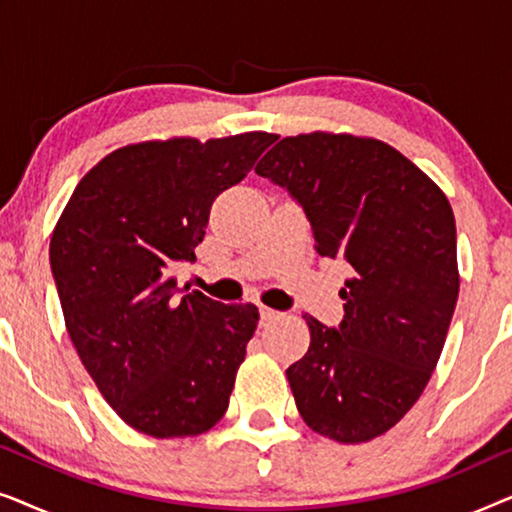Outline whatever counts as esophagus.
I'll return each mask as SVG.
<instances>
[{"mask_svg": "<svg viewBox=\"0 0 512 512\" xmlns=\"http://www.w3.org/2000/svg\"><path fill=\"white\" fill-rule=\"evenodd\" d=\"M258 312H261V324H268V321H272V319L277 317V312L270 310V307H265V305L258 307Z\"/></svg>", "mask_w": 512, "mask_h": 512, "instance_id": "1", "label": "esophagus"}]
</instances>
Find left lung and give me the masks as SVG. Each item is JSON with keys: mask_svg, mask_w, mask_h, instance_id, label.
<instances>
[{"mask_svg": "<svg viewBox=\"0 0 512 512\" xmlns=\"http://www.w3.org/2000/svg\"><path fill=\"white\" fill-rule=\"evenodd\" d=\"M256 174L303 207L319 256L352 268L338 328L305 317L310 349L286 370L300 417L338 443L382 436L422 396L457 305L450 202L403 153L368 137H284Z\"/></svg>", "mask_w": 512, "mask_h": 512, "instance_id": "left-lung-1", "label": "left lung"}]
</instances>
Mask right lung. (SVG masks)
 I'll return each mask as SVG.
<instances>
[{"mask_svg": "<svg viewBox=\"0 0 512 512\" xmlns=\"http://www.w3.org/2000/svg\"><path fill=\"white\" fill-rule=\"evenodd\" d=\"M268 132L123 146L74 188L51 237L67 333L118 417L153 438L198 436L228 410L256 305L177 284L216 195L275 142Z\"/></svg>", "mask_w": 512, "mask_h": 512, "instance_id": "1", "label": "right lung"}]
</instances>
